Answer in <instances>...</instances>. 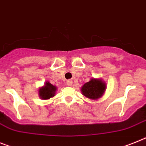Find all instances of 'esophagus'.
<instances>
[{"instance_id": "esophagus-1", "label": "esophagus", "mask_w": 146, "mask_h": 146, "mask_svg": "<svg viewBox=\"0 0 146 146\" xmlns=\"http://www.w3.org/2000/svg\"><path fill=\"white\" fill-rule=\"evenodd\" d=\"M66 84H67V86H71L72 85V80H68L66 81Z\"/></svg>"}]
</instances>
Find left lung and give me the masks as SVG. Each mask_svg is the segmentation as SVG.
Returning a JSON list of instances; mask_svg holds the SVG:
<instances>
[{
    "label": "left lung",
    "mask_w": 146,
    "mask_h": 146,
    "mask_svg": "<svg viewBox=\"0 0 146 146\" xmlns=\"http://www.w3.org/2000/svg\"><path fill=\"white\" fill-rule=\"evenodd\" d=\"M106 89L105 83L101 80L92 79L89 82L85 83L82 87V93L89 99H98L103 95Z\"/></svg>",
    "instance_id": "1"
}]
</instances>
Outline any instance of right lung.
Segmentation results:
<instances>
[{
    "label": "right lung",
    "mask_w": 146,
    "mask_h": 146,
    "mask_svg": "<svg viewBox=\"0 0 146 146\" xmlns=\"http://www.w3.org/2000/svg\"><path fill=\"white\" fill-rule=\"evenodd\" d=\"M56 89H57V88L51 84L49 82H46L44 86L40 88V97L43 100L49 99V98L54 97Z\"/></svg>",
    "instance_id": "1"
}]
</instances>
